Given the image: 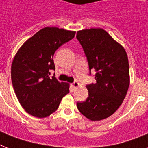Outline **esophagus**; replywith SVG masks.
Segmentation results:
<instances>
[{"label":"esophagus","mask_w":148,"mask_h":148,"mask_svg":"<svg viewBox=\"0 0 148 148\" xmlns=\"http://www.w3.org/2000/svg\"><path fill=\"white\" fill-rule=\"evenodd\" d=\"M71 87L74 89H75V88H77V87H79V83L78 82H77V81H74V82H73V83L71 84Z\"/></svg>","instance_id":"esophagus-1"}]
</instances>
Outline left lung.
<instances>
[{
	"label": "left lung",
	"mask_w": 148,
	"mask_h": 148,
	"mask_svg": "<svg viewBox=\"0 0 148 148\" xmlns=\"http://www.w3.org/2000/svg\"><path fill=\"white\" fill-rule=\"evenodd\" d=\"M77 39L87 57L89 74L95 70L96 83L87 85L88 97L77 102L79 111L91 121L110 117L121 105L130 83L125 50L101 28L77 32Z\"/></svg>",
	"instance_id": "8db88e82"
}]
</instances>
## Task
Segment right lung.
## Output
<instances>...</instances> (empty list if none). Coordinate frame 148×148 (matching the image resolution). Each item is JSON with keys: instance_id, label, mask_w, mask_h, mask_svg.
Here are the masks:
<instances>
[{"instance_id": "right-lung-1", "label": "right lung", "mask_w": 148, "mask_h": 148, "mask_svg": "<svg viewBox=\"0 0 148 148\" xmlns=\"http://www.w3.org/2000/svg\"><path fill=\"white\" fill-rule=\"evenodd\" d=\"M75 31L58 27H45L22 45L11 65V80L21 105L37 117L54 112L63 97L69 93V85L60 83L51 70H55V51L73 39Z\"/></svg>"}]
</instances>
